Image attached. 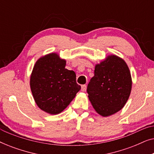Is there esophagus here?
I'll return each mask as SVG.
<instances>
[{
  "instance_id": "esophagus-1",
  "label": "esophagus",
  "mask_w": 154,
  "mask_h": 154,
  "mask_svg": "<svg viewBox=\"0 0 154 154\" xmlns=\"http://www.w3.org/2000/svg\"><path fill=\"white\" fill-rule=\"evenodd\" d=\"M86 89H87V85H83L81 86V90L83 92H85Z\"/></svg>"
}]
</instances>
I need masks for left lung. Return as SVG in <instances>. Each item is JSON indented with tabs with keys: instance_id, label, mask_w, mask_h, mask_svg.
Segmentation results:
<instances>
[{
	"instance_id": "obj_1",
	"label": "left lung",
	"mask_w": 154,
	"mask_h": 154,
	"mask_svg": "<svg viewBox=\"0 0 154 154\" xmlns=\"http://www.w3.org/2000/svg\"><path fill=\"white\" fill-rule=\"evenodd\" d=\"M131 88V74L127 64L119 57L111 55L95 66L87 92L93 108L106 117L125 106Z\"/></svg>"
}]
</instances>
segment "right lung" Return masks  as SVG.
<instances>
[{
    "instance_id": "1",
    "label": "right lung",
    "mask_w": 154,
    "mask_h": 154,
    "mask_svg": "<svg viewBox=\"0 0 154 154\" xmlns=\"http://www.w3.org/2000/svg\"><path fill=\"white\" fill-rule=\"evenodd\" d=\"M66 61L56 53L40 58L31 75L30 85L38 106L50 114H58L81 90L73 71L65 69Z\"/></svg>"
}]
</instances>
